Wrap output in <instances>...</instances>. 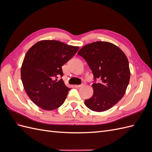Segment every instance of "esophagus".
Instances as JSON below:
<instances>
[{"label":"esophagus","mask_w":152,"mask_h":152,"mask_svg":"<svg viewBox=\"0 0 152 152\" xmlns=\"http://www.w3.org/2000/svg\"><path fill=\"white\" fill-rule=\"evenodd\" d=\"M86 84H85V83H82V84H80V85H75V87H78V88H79V87H83V86H84Z\"/></svg>","instance_id":"obj_1"}]
</instances>
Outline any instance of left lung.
<instances>
[{"mask_svg": "<svg viewBox=\"0 0 152 152\" xmlns=\"http://www.w3.org/2000/svg\"><path fill=\"white\" fill-rule=\"evenodd\" d=\"M93 72V95L85 104L94 112H104L117 104L126 93L130 79L128 59L115 45L98 41L86 45L77 53ZM100 79L96 83V79Z\"/></svg>", "mask_w": 152, "mask_h": 152, "instance_id": "1", "label": "left lung"}]
</instances>
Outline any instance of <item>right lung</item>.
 I'll use <instances>...</instances> for the list:
<instances>
[{"instance_id":"1","label":"right lung","mask_w":152,"mask_h":152,"mask_svg":"<svg viewBox=\"0 0 152 152\" xmlns=\"http://www.w3.org/2000/svg\"><path fill=\"white\" fill-rule=\"evenodd\" d=\"M79 47L58 40H41L25 54L21 68V77L28 97L45 110L61 106L68 91L62 79V66L74 56Z\"/></svg>"}]
</instances>
